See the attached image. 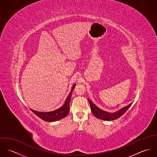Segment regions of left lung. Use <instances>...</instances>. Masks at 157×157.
Segmentation results:
<instances>
[{"instance_id":"obj_1","label":"left lung","mask_w":157,"mask_h":157,"mask_svg":"<svg viewBox=\"0 0 157 157\" xmlns=\"http://www.w3.org/2000/svg\"><path fill=\"white\" fill-rule=\"evenodd\" d=\"M89 102H90V108H91V111L94 115L99 119L103 120H106V121H112L116 120L118 118H120L121 116H122L125 112L127 111V110L131 107L132 105V103H130L129 105L122 108L121 109L118 110L117 111L115 112H108L106 111H105L99 108H98L93 103L92 101H90V99H88Z\"/></svg>"}]
</instances>
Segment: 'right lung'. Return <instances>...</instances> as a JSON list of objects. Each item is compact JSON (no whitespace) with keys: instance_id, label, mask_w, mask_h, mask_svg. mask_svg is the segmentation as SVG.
<instances>
[{"instance_id":"add662e5","label":"right lung","mask_w":157,"mask_h":157,"mask_svg":"<svg viewBox=\"0 0 157 157\" xmlns=\"http://www.w3.org/2000/svg\"><path fill=\"white\" fill-rule=\"evenodd\" d=\"M75 85H73V86L72 87V90H71L69 95L67 96L65 103L60 108L51 112H39V111L33 110L31 109H30L38 117H39L40 118H41L42 120H44L45 121H48V122L56 121L66 117L69 112V103L71 100V94Z\"/></svg>"}]
</instances>
